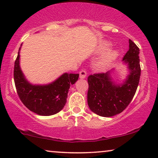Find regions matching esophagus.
Here are the masks:
<instances>
[{
    "mask_svg": "<svg viewBox=\"0 0 158 158\" xmlns=\"http://www.w3.org/2000/svg\"><path fill=\"white\" fill-rule=\"evenodd\" d=\"M86 75H87V72H86V70H84V69L80 72V78L81 79L85 78Z\"/></svg>",
    "mask_w": 158,
    "mask_h": 158,
    "instance_id": "obj_1",
    "label": "esophagus"
}]
</instances>
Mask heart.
<instances>
[{
    "label": "heart",
    "mask_w": 158,
    "mask_h": 158,
    "mask_svg": "<svg viewBox=\"0 0 158 158\" xmlns=\"http://www.w3.org/2000/svg\"><path fill=\"white\" fill-rule=\"evenodd\" d=\"M111 46L112 44L110 42H109V41H103V42H101L100 44H99L98 48H97V52H98V53H103L104 52L107 51L108 49H109V48ZM117 51L115 50V49L108 51L107 52H106L104 55L98 60V61L96 62V68H98L99 69H103L106 68L112 60H114L116 57H117Z\"/></svg>",
    "instance_id": "heart-1"
}]
</instances>
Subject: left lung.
Here are the masks:
<instances>
[{"instance_id":"1","label":"left lung","mask_w":158,"mask_h":158,"mask_svg":"<svg viewBox=\"0 0 158 158\" xmlns=\"http://www.w3.org/2000/svg\"><path fill=\"white\" fill-rule=\"evenodd\" d=\"M129 49L123 58L129 75L122 84H116L111 71L96 73L88 77V104L94 113L103 117L115 116L124 111L132 100L139 82L141 68L139 49L131 40Z\"/></svg>"}]
</instances>
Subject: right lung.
<instances>
[{
  "mask_svg": "<svg viewBox=\"0 0 158 158\" xmlns=\"http://www.w3.org/2000/svg\"><path fill=\"white\" fill-rule=\"evenodd\" d=\"M21 47L14 64V77L19 98L27 109L41 116H51L63 109L71 85L77 81L79 74L64 73L47 85H32L25 78L19 65Z\"/></svg>",
  "mask_w": 158,
  "mask_h": 158,
  "instance_id": "1",
  "label": "right lung"
}]
</instances>
